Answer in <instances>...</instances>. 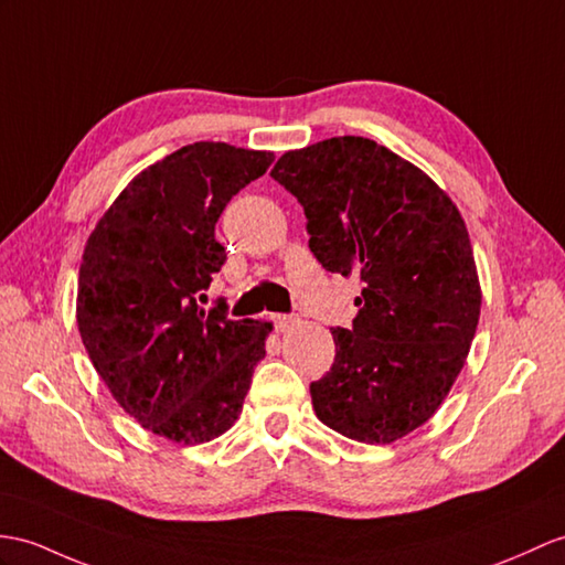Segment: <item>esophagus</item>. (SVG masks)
Wrapping results in <instances>:
<instances>
[{
    "label": "esophagus",
    "instance_id": "obj_1",
    "mask_svg": "<svg viewBox=\"0 0 565 565\" xmlns=\"http://www.w3.org/2000/svg\"><path fill=\"white\" fill-rule=\"evenodd\" d=\"M270 321H273V326L278 328V330H287L290 326H295V316H290V313H273L270 316Z\"/></svg>",
    "mask_w": 565,
    "mask_h": 565
}]
</instances>
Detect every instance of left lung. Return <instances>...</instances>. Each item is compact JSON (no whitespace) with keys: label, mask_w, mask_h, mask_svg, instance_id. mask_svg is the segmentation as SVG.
<instances>
[{"label":"left lung","mask_w":565,"mask_h":565,"mask_svg":"<svg viewBox=\"0 0 565 565\" xmlns=\"http://www.w3.org/2000/svg\"><path fill=\"white\" fill-rule=\"evenodd\" d=\"M270 177L301 203L309 249L362 295L311 403L330 429L393 444L444 403L470 352L481 292L467 227L415 164L364 136L285 153Z\"/></svg>","instance_id":"8db88e82"}]
</instances>
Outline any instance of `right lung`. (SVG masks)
Masks as SVG:
<instances>
[{
  "mask_svg": "<svg viewBox=\"0 0 565 565\" xmlns=\"http://www.w3.org/2000/svg\"><path fill=\"white\" fill-rule=\"evenodd\" d=\"M273 162L266 150L199 141L150 164L88 237L76 321L115 401L148 431L196 446L242 412L270 323L203 309L225 264L215 223Z\"/></svg>",
  "mask_w": 565,
  "mask_h": 565,
  "instance_id": "obj_1",
  "label": "right lung"
}]
</instances>
